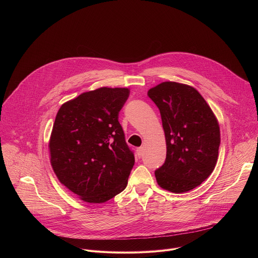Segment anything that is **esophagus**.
Returning a JSON list of instances; mask_svg holds the SVG:
<instances>
[{"label":"esophagus","instance_id":"obj_1","mask_svg":"<svg viewBox=\"0 0 258 258\" xmlns=\"http://www.w3.org/2000/svg\"><path fill=\"white\" fill-rule=\"evenodd\" d=\"M143 154H144V149H143V147H140V148L137 149V157L141 158L143 156Z\"/></svg>","mask_w":258,"mask_h":258}]
</instances>
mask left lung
<instances>
[{
    "label": "left lung",
    "instance_id": "left-lung-1",
    "mask_svg": "<svg viewBox=\"0 0 258 258\" xmlns=\"http://www.w3.org/2000/svg\"><path fill=\"white\" fill-rule=\"evenodd\" d=\"M158 107L166 141V158L155 170L158 185L173 193L188 192L213 171L220 144L219 125L199 92L165 82L148 91Z\"/></svg>",
    "mask_w": 258,
    "mask_h": 258
}]
</instances>
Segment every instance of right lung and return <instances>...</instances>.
<instances>
[{
    "mask_svg": "<svg viewBox=\"0 0 258 258\" xmlns=\"http://www.w3.org/2000/svg\"><path fill=\"white\" fill-rule=\"evenodd\" d=\"M126 88H100L64 103L56 115L49 148L61 183L89 203H103L126 185L135 164L118 114Z\"/></svg>",
    "mask_w": 258,
    "mask_h": 258,
    "instance_id": "right-lung-1",
    "label": "right lung"
}]
</instances>
